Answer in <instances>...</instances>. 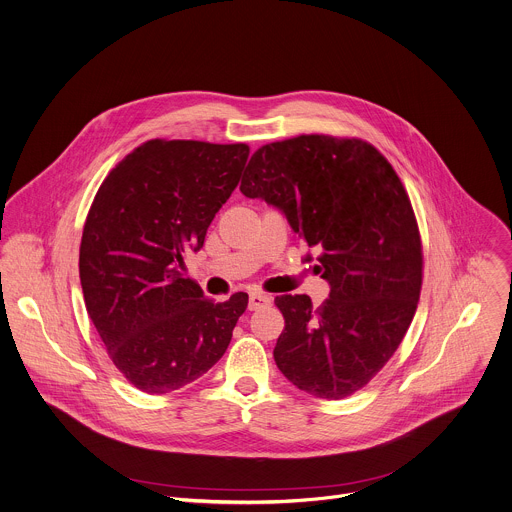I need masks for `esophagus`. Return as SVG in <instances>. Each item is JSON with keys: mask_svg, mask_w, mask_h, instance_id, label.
<instances>
[{"mask_svg": "<svg viewBox=\"0 0 512 512\" xmlns=\"http://www.w3.org/2000/svg\"><path fill=\"white\" fill-rule=\"evenodd\" d=\"M272 302V296L266 294V292H252L250 298H248V309L250 311H258V309H264V306H270Z\"/></svg>", "mask_w": 512, "mask_h": 512, "instance_id": "1", "label": "esophagus"}]
</instances>
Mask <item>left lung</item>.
I'll return each mask as SVG.
<instances>
[{
    "instance_id": "obj_1",
    "label": "left lung",
    "mask_w": 512,
    "mask_h": 512,
    "mask_svg": "<svg viewBox=\"0 0 512 512\" xmlns=\"http://www.w3.org/2000/svg\"><path fill=\"white\" fill-rule=\"evenodd\" d=\"M240 191L286 216L319 252L315 270L331 286L319 309L306 294L274 298L284 317L278 369L315 397L353 395L383 369L418 309L422 238L401 179L363 139L298 135L262 145Z\"/></svg>"
}]
</instances>
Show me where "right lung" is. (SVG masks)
I'll list each match as a JSON object with an SVG mask.
<instances>
[{"instance_id":"1","label":"right lung","mask_w":512,"mask_h":512,"mask_svg":"<svg viewBox=\"0 0 512 512\" xmlns=\"http://www.w3.org/2000/svg\"><path fill=\"white\" fill-rule=\"evenodd\" d=\"M250 147L151 139L98 187L80 242L86 311L115 367L145 393L175 391L226 353L248 294L203 296L185 276L236 189Z\"/></svg>"}]
</instances>
